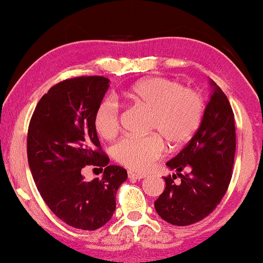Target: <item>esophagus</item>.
Segmentation results:
<instances>
[{
    "label": "esophagus",
    "mask_w": 263,
    "mask_h": 263,
    "mask_svg": "<svg viewBox=\"0 0 263 263\" xmlns=\"http://www.w3.org/2000/svg\"><path fill=\"white\" fill-rule=\"evenodd\" d=\"M128 176L130 180H141L145 177V175H142V174H136L134 172H129Z\"/></svg>",
    "instance_id": "34e87169"
}]
</instances>
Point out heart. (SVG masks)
Listing matches in <instances>:
<instances>
[{
  "mask_svg": "<svg viewBox=\"0 0 263 263\" xmlns=\"http://www.w3.org/2000/svg\"><path fill=\"white\" fill-rule=\"evenodd\" d=\"M125 100L151 108L149 129L157 130L170 144L180 145L194 135L202 122L203 99L192 88L181 87L175 80L147 77L122 93ZM94 127L101 138L111 140L118 134L119 106L112 98L104 99L94 114ZM165 149L159 134L127 136L115 147L117 161L127 168L144 173L151 169Z\"/></svg>",
  "mask_w": 263,
  "mask_h": 263,
  "instance_id": "1",
  "label": "heart"
}]
</instances>
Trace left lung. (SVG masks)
I'll return each instance as SVG.
<instances>
[{
	"label": "left lung",
	"mask_w": 263,
	"mask_h": 263,
	"mask_svg": "<svg viewBox=\"0 0 263 263\" xmlns=\"http://www.w3.org/2000/svg\"><path fill=\"white\" fill-rule=\"evenodd\" d=\"M211 89L202 122L185 148L166 162L176 174L164 177L165 189L155 202L166 222L187 226L208 216L226 193L236 153L234 115L221 88L209 80ZM182 170L189 172L181 174ZM182 179L179 184L176 175Z\"/></svg>",
	"instance_id": "1"
}]
</instances>
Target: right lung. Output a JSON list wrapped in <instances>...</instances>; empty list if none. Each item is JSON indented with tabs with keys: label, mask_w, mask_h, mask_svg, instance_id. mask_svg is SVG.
Listing matches in <instances>:
<instances>
[{
	"label": "right lung",
	"mask_w": 263,
	"mask_h": 263,
	"mask_svg": "<svg viewBox=\"0 0 263 263\" xmlns=\"http://www.w3.org/2000/svg\"><path fill=\"white\" fill-rule=\"evenodd\" d=\"M110 87L101 76L77 77L50 88L37 104L27 133V161L49 209L71 227L95 231L111 220L127 170L101 151L94 114ZM86 165L104 173L87 183Z\"/></svg>",
	"instance_id": "add662e5"
}]
</instances>
